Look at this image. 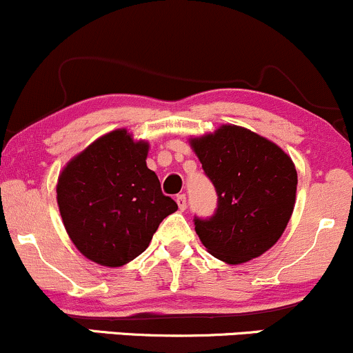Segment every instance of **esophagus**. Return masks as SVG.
Listing matches in <instances>:
<instances>
[{
  "label": "esophagus",
  "instance_id": "esophagus-1",
  "mask_svg": "<svg viewBox=\"0 0 353 353\" xmlns=\"http://www.w3.org/2000/svg\"><path fill=\"white\" fill-rule=\"evenodd\" d=\"M176 203H178V208H180V210H185V208H187V196H185L183 193H181V195H178Z\"/></svg>",
  "mask_w": 353,
  "mask_h": 353
}]
</instances>
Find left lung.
<instances>
[{"label": "left lung", "instance_id": "obj_1", "mask_svg": "<svg viewBox=\"0 0 353 353\" xmlns=\"http://www.w3.org/2000/svg\"><path fill=\"white\" fill-rule=\"evenodd\" d=\"M219 195L208 221L195 219L196 236L225 264L263 256L283 236L294 203V163L276 143L236 124L188 139Z\"/></svg>", "mask_w": 353, "mask_h": 353}]
</instances>
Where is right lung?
Segmentation results:
<instances>
[{"label": "right lung", "instance_id": "obj_1", "mask_svg": "<svg viewBox=\"0 0 353 353\" xmlns=\"http://www.w3.org/2000/svg\"><path fill=\"white\" fill-rule=\"evenodd\" d=\"M150 143L124 128L75 154L57 180L63 227L82 256L121 268L145 252L165 217L178 210L146 166Z\"/></svg>", "mask_w": 353, "mask_h": 353}]
</instances>
